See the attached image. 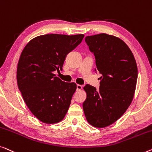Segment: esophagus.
<instances>
[{
	"label": "esophagus",
	"mask_w": 152,
	"mask_h": 152,
	"mask_svg": "<svg viewBox=\"0 0 152 152\" xmlns=\"http://www.w3.org/2000/svg\"><path fill=\"white\" fill-rule=\"evenodd\" d=\"M76 89H77V90H78V91L81 90V89H83L82 85H76Z\"/></svg>",
	"instance_id": "obj_1"
}]
</instances>
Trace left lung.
Instances as JSON below:
<instances>
[{"mask_svg": "<svg viewBox=\"0 0 152 152\" xmlns=\"http://www.w3.org/2000/svg\"><path fill=\"white\" fill-rule=\"evenodd\" d=\"M94 53L100 77L99 90L86 85L87 98L83 104L88 123L103 128L123 116L133 100L138 68L133 53L121 38L107 34L85 37Z\"/></svg>", "mask_w": 152, "mask_h": 152, "instance_id": "8db88e82", "label": "left lung"}]
</instances>
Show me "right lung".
I'll list each match as a JSON object with an SVG mask.
<instances>
[{"label":"right lung","mask_w":152,"mask_h":152,"mask_svg":"<svg viewBox=\"0 0 152 152\" xmlns=\"http://www.w3.org/2000/svg\"><path fill=\"white\" fill-rule=\"evenodd\" d=\"M83 38L84 34L38 36L21 53L17 84L27 107L42 123H57L67 114L76 84L64 82L54 72L63 70L66 56Z\"/></svg>","instance_id":"obj_1"}]
</instances>
